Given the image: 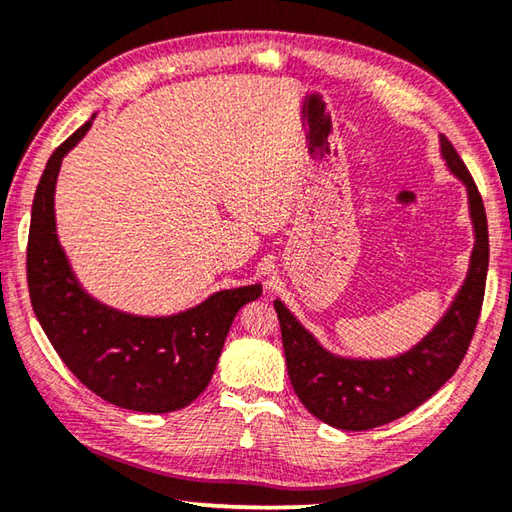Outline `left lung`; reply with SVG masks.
Listing matches in <instances>:
<instances>
[{
    "label": "left lung",
    "instance_id": "left-lung-1",
    "mask_svg": "<svg viewBox=\"0 0 512 512\" xmlns=\"http://www.w3.org/2000/svg\"><path fill=\"white\" fill-rule=\"evenodd\" d=\"M442 157L466 186L475 246L462 288L435 328L413 348L386 359H350L328 350L275 299L290 384L308 413L339 430L384 426L422 406L462 364L482 313L488 273V222L482 195L462 157L442 135Z\"/></svg>",
    "mask_w": 512,
    "mask_h": 512
}]
</instances>
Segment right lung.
Segmentation results:
<instances>
[{"label":"right lung","mask_w":512,"mask_h":512,"mask_svg":"<svg viewBox=\"0 0 512 512\" xmlns=\"http://www.w3.org/2000/svg\"><path fill=\"white\" fill-rule=\"evenodd\" d=\"M93 119L50 155L37 184L26 250L30 304L48 342L88 390L119 408L170 413L204 393L235 315L262 295V284L217 290L168 317L122 313L90 297L57 239L55 186L62 159Z\"/></svg>","instance_id":"obj_1"}]
</instances>
